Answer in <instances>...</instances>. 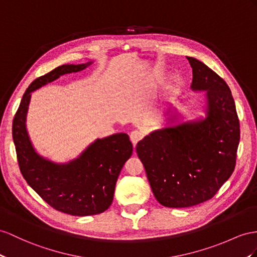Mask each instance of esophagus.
<instances>
[{
	"mask_svg": "<svg viewBox=\"0 0 257 257\" xmlns=\"http://www.w3.org/2000/svg\"><path fill=\"white\" fill-rule=\"evenodd\" d=\"M143 138V134L141 133V131H138V130H134L133 133L130 134V140L131 142H133L134 147L136 146V144L139 142L141 139Z\"/></svg>",
	"mask_w": 257,
	"mask_h": 257,
	"instance_id": "34e87169",
	"label": "esophagus"
}]
</instances>
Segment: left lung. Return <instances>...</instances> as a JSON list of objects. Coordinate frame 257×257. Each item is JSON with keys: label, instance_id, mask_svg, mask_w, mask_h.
I'll list each match as a JSON object with an SVG mask.
<instances>
[{"label": "left lung", "instance_id": "1", "mask_svg": "<svg viewBox=\"0 0 257 257\" xmlns=\"http://www.w3.org/2000/svg\"><path fill=\"white\" fill-rule=\"evenodd\" d=\"M193 91H205V118L178 122L166 111L167 126L137 144L155 199L166 207H190L216 194L232 175L240 123L228 84L207 66L187 57Z\"/></svg>", "mask_w": 257, "mask_h": 257}]
</instances>
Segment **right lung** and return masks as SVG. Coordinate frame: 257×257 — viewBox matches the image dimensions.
I'll use <instances>...</instances> for the list:
<instances>
[{
  "instance_id": "right-lung-1",
  "label": "right lung",
  "mask_w": 257,
  "mask_h": 257,
  "mask_svg": "<svg viewBox=\"0 0 257 257\" xmlns=\"http://www.w3.org/2000/svg\"><path fill=\"white\" fill-rule=\"evenodd\" d=\"M91 64L62 65L37 78L26 90L13 120V140L25 180L49 205L72 216L96 215L110 206L118 176L133 155V143L127 134H116L96 139L75 160L55 163L32 146L26 117L32 92Z\"/></svg>"
}]
</instances>
